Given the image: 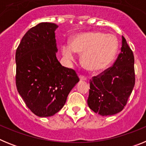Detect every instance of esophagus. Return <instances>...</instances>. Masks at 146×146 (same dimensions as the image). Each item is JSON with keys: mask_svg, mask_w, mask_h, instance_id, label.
Masks as SVG:
<instances>
[{"mask_svg": "<svg viewBox=\"0 0 146 146\" xmlns=\"http://www.w3.org/2000/svg\"><path fill=\"white\" fill-rule=\"evenodd\" d=\"M79 77H80V81L87 80V78H86V77L83 75H80Z\"/></svg>", "mask_w": 146, "mask_h": 146, "instance_id": "34e87169", "label": "esophagus"}]
</instances>
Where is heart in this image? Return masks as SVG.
Here are the masks:
<instances>
[{"label":"heart","instance_id":"heart-1","mask_svg":"<svg viewBox=\"0 0 146 146\" xmlns=\"http://www.w3.org/2000/svg\"><path fill=\"white\" fill-rule=\"evenodd\" d=\"M118 48L117 38L102 32H88L76 36L72 40L71 47H62V53L67 60H72L74 53L82 55V66L91 72L103 70L111 64Z\"/></svg>","mask_w":146,"mask_h":146}]
</instances>
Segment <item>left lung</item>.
Segmentation results:
<instances>
[{
  "instance_id": "left-lung-1",
  "label": "left lung",
  "mask_w": 146,
  "mask_h": 146,
  "mask_svg": "<svg viewBox=\"0 0 146 146\" xmlns=\"http://www.w3.org/2000/svg\"><path fill=\"white\" fill-rule=\"evenodd\" d=\"M132 50L122 36L121 52L111 67L90 80L88 104L94 112L112 115L124 108L135 83Z\"/></svg>"
}]
</instances>
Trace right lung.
Listing matches in <instances>:
<instances>
[{
	"label": "right lung",
	"instance_id": "right-lung-1",
	"mask_svg": "<svg viewBox=\"0 0 146 146\" xmlns=\"http://www.w3.org/2000/svg\"><path fill=\"white\" fill-rule=\"evenodd\" d=\"M55 23H41L28 30L16 50V86L36 115L52 116L65 104L80 80L75 71L56 58Z\"/></svg>",
	"mask_w": 146,
	"mask_h": 146
}]
</instances>
